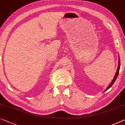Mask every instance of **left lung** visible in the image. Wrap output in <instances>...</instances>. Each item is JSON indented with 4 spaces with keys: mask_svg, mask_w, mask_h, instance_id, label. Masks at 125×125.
<instances>
[{
    "mask_svg": "<svg viewBox=\"0 0 125 125\" xmlns=\"http://www.w3.org/2000/svg\"><path fill=\"white\" fill-rule=\"evenodd\" d=\"M120 68V58H119V59H118V66L117 70V72H116V74H115V77H114V79H113V80L112 81V82H111V83L110 84V85H109V86H108V87L107 88V89L106 90V91H107V90H108V89L110 88L111 87V86H112V84L114 83V82H115V81H116V80L117 77V76H118V73H119Z\"/></svg>",
    "mask_w": 125,
    "mask_h": 125,
    "instance_id": "1",
    "label": "left lung"
}]
</instances>
